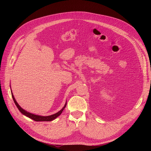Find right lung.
<instances>
[{"mask_svg": "<svg viewBox=\"0 0 151 151\" xmlns=\"http://www.w3.org/2000/svg\"><path fill=\"white\" fill-rule=\"evenodd\" d=\"M12 92V91H11ZM12 98L13 99V101L14 102V104L16 105V106H17V108H18V109L19 110V111L24 115H25L26 116L34 120L35 121H37V122H39V121H51L54 119H55V118L58 117L59 116H60L62 113V112L63 111V110L64 109V108H65L66 105H67V102L65 103V104L64 105V106H63L61 110H60L59 112H58L57 113L55 114H54L52 115H50V116H38V115H36V114H32L30 113H29L27 111H26V110L23 109L19 105L18 103L17 102V101H16L14 96H13V94L12 92Z\"/></svg>", "mask_w": 151, "mask_h": 151, "instance_id": "add662e5", "label": "right lung"}]
</instances>
